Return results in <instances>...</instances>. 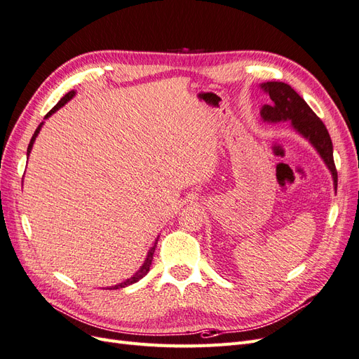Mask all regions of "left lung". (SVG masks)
<instances>
[{
  "label": "left lung",
  "mask_w": 359,
  "mask_h": 359,
  "mask_svg": "<svg viewBox=\"0 0 359 359\" xmlns=\"http://www.w3.org/2000/svg\"><path fill=\"white\" fill-rule=\"evenodd\" d=\"M260 88L271 99L269 104H264L260 109V116L264 118V121H290L292 127L316 148L331 172L334 189L337 190V169L334 165L332 142L322 119L311 111V107L304 102L302 97L290 85L285 82H265L260 85Z\"/></svg>",
  "instance_id": "1"
}]
</instances>
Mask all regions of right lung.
Segmentation results:
<instances>
[{"label":"right lung","instance_id":"1","mask_svg":"<svg viewBox=\"0 0 359 359\" xmlns=\"http://www.w3.org/2000/svg\"><path fill=\"white\" fill-rule=\"evenodd\" d=\"M76 93L74 91H70V93H67L66 95L62 97V99L57 103V106H53L52 109L46 114V116H45V119L46 118H49L53 112H57L61 106H64L66 104L69 100H72L73 99V95H74ZM45 124V123H40L39 124V127L36 128V132H34V135H32V137H31V140H29V145H28V149H27V156H29V153H31V148H32V144H34V140H36V137H37V135L40 133V128H41V126ZM156 245H157V241L154 243V245L149 248V252H148V255H147V259H145V262H144V265L139 268V271L137 273H135L133 274V277H130V278H127L126 281H123V283H118V285H115V286H111V287H107V289H121V287H126V286H130V285H133V283H136V281H139L140 278H142L144 276H147L148 274V271H149V266H151V262H153V255H154V250H156Z\"/></svg>","mask_w":359,"mask_h":359}]
</instances>
